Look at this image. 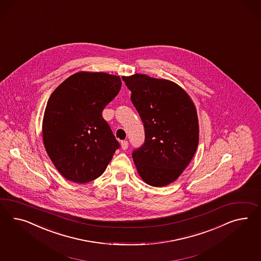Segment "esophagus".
Returning <instances> with one entry per match:
<instances>
[{"instance_id":"esophagus-1","label":"esophagus","mask_w":261,"mask_h":261,"mask_svg":"<svg viewBox=\"0 0 261 261\" xmlns=\"http://www.w3.org/2000/svg\"><path fill=\"white\" fill-rule=\"evenodd\" d=\"M120 145H121V148L123 149V150H126V149L128 148V141H121V142H120Z\"/></svg>"}]
</instances>
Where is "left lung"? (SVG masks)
<instances>
[{
    "label": "left lung",
    "instance_id": "1",
    "mask_svg": "<svg viewBox=\"0 0 261 261\" xmlns=\"http://www.w3.org/2000/svg\"><path fill=\"white\" fill-rule=\"evenodd\" d=\"M143 122L144 143L133 161L144 182L162 187L188 166L198 144V120L193 100L175 83L135 74L122 77Z\"/></svg>",
    "mask_w": 261,
    "mask_h": 261
}]
</instances>
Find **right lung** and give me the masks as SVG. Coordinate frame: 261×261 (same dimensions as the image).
<instances>
[{
  "instance_id": "right-lung-1",
  "label": "right lung",
  "mask_w": 261,
  "mask_h": 261,
  "mask_svg": "<svg viewBox=\"0 0 261 261\" xmlns=\"http://www.w3.org/2000/svg\"><path fill=\"white\" fill-rule=\"evenodd\" d=\"M119 76L77 72L51 94L42 120L44 148L66 179L86 184L102 175L120 143L102 110L120 92Z\"/></svg>"
}]
</instances>
